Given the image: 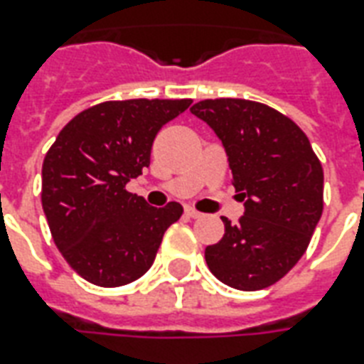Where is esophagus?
Masks as SVG:
<instances>
[{"instance_id":"34e87169","label":"esophagus","mask_w":364,"mask_h":364,"mask_svg":"<svg viewBox=\"0 0 364 364\" xmlns=\"http://www.w3.org/2000/svg\"><path fill=\"white\" fill-rule=\"evenodd\" d=\"M185 213H187V215L191 217V219H200V217H202V213L194 210V208H185Z\"/></svg>"}]
</instances>
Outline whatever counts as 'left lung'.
Listing matches in <instances>:
<instances>
[{
    "instance_id": "8db88e82",
    "label": "left lung",
    "mask_w": 364,
    "mask_h": 364,
    "mask_svg": "<svg viewBox=\"0 0 364 364\" xmlns=\"http://www.w3.org/2000/svg\"><path fill=\"white\" fill-rule=\"evenodd\" d=\"M221 139L243 204L236 225L205 247L211 274L228 287L259 291L304 255L323 213V168L291 119L249 100H204L191 107Z\"/></svg>"
}]
</instances>
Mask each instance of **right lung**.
Returning <instances> with one entry per match:
<instances>
[{
    "label": "right lung",
    "mask_w": 364,
    "mask_h": 364,
    "mask_svg": "<svg viewBox=\"0 0 364 364\" xmlns=\"http://www.w3.org/2000/svg\"><path fill=\"white\" fill-rule=\"evenodd\" d=\"M193 100L104 102L71 119L43 160V211L68 264L100 287L136 282L154 262L181 204L149 205L126 183L151 164L166 122Z\"/></svg>",
    "instance_id": "right-lung-1"
}]
</instances>
